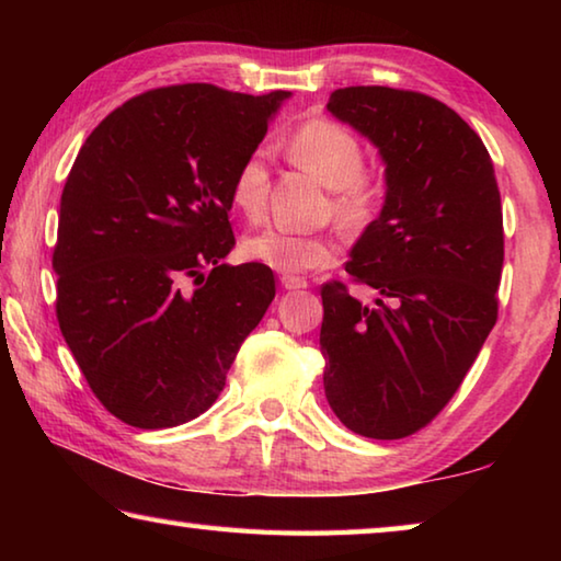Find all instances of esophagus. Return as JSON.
Returning a JSON list of instances; mask_svg holds the SVG:
<instances>
[{"mask_svg": "<svg viewBox=\"0 0 561 561\" xmlns=\"http://www.w3.org/2000/svg\"><path fill=\"white\" fill-rule=\"evenodd\" d=\"M279 282H282V287H284V289H289V291L307 289V279H301V277H294V274H282Z\"/></svg>", "mask_w": 561, "mask_h": 561, "instance_id": "1", "label": "esophagus"}]
</instances>
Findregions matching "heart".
Returning <instances> with one entry per match:
<instances>
[{"instance_id": "1", "label": "heart", "mask_w": 561, "mask_h": 561, "mask_svg": "<svg viewBox=\"0 0 561 561\" xmlns=\"http://www.w3.org/2000/svg\"><path fill=\"white\" fill-rule=\"evenodd\" d=\"M284 150L294 165L334 190V213L348 227H364L381 205V183L364 170V146L348 128L329 118H311L291 133ZM270 173L262 153L242 160L232 178V203L247 217H260L267 203ZM250 260L284 274L329 267L336 260V242L327 234L264 227L242 242Z\"/></svg>"}]
</instances>
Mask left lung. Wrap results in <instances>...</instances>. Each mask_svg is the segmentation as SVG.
<instances>
[{"instance_id":"1","label":"left lung","mask_w":561,"mask_h":561,"mask_svg":"<svg viewBox=\"0 0 561 561\" xmlns=\"http://www.w3.org/2000/svg\"><path fill=\"white\" fill-rule=\"evenodd\" d=\"M329 113L368 138L386 165V197L351 247L341 282L321 287L324 391L348 431L405 438L438 415L497 321L505 260L495 168L458 113L415 91L348 87Z\"/></svg>"}]
</instances>
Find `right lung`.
Wrapping results in <instances>:
<instances>
[{
    "label": "right lung",
    "mask_w": 561,
    "mask_h": 561,
    "mask_svg": "<svg viewBox=\"0 0 561 561\" xmlns=\"http://www.w3.org/2000/svg\"><path fill=\"white\" fill-rule=\"evenodd\" d=\"M289 96L156 89L108 113L76 156L51 260L56 317L91 391L133 428L205 413L274 299L270 267L222 260L232 178Z\"/></svg>",
    "instance_id": "obj_1"
}]
</instances>
